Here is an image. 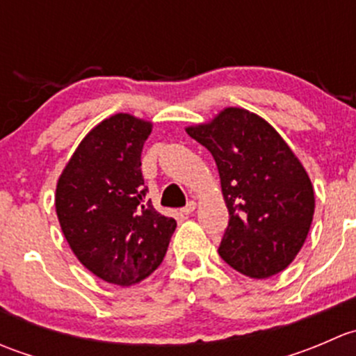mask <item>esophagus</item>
<instances>
[{
  "label": "esophagus",
  "mask_w": 356,
  "mask_h": 356,
  "mask_svg": "<svg viewBox=\"0 0 356 356\" xmlns=\"http://www.w3.org/2000/svg\"><path fill=\"white\" fill-rule=\"evenodd\" d=\"M196 207H198V203H196V201H189V203L182 208V215H191L193 211L196 210Z\"/></svg>",
  "instance_id": "obj_1"
}]
</instances>
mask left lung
<instances>
[{"instance_id": "1", "label": "left lung", "mask_w": 356, "mask_h": 356, "mask_svg": "<svg viewBox=\"0 0 356 356\" xmlns=\"http://www.w3.org/2000/svg\"><path fill=\"white\" fill-rule=\"evenodd\" d=\"M186 132L211 153L220 175L229 210L220 257L253 279L288 268L315 211L314 186L300 158L265 118L239 106Z\"/></svg>"}]
</instances>
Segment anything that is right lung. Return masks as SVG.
I'll return each instance as SVG.
<instances>
[{"label": "right lung", "instance_id": "obj_1", "mask_svg": "<svg viewBox=\"0 0 356 356\" xmlns=\"http://www.w3.org/2000/svg\"><path fill=\"white\" fill-rule=\"evenodd\" d=\"M152 129L136 115H110L79 143L56 182V217L70 250L96 277L122 288L156 270L177 227L146 201L141 153Z\"/></svg>", "mask_w": 356, "mask_h": 356}]
</instances>
